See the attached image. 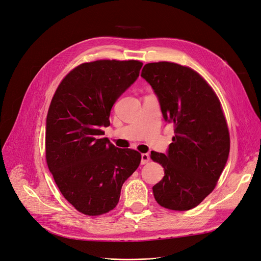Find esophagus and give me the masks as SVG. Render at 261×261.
Returning <instances> with one entry per match:
<instances>
[{"instance_id": "esophagus-1", "label": "esophagus", "mask_w": 261, "mask_h": 261, "mask_svg": "<svg viewBox=\"0 0 261 261\" xmlns=\"http://www.w3.org/2000/svg\"><path fill=\"white\" fill-rule=\"evenodd\" d=\"M150 161V155L149 153H142L141 154V164L145 165Z\"/></svg>"}]
</instances>
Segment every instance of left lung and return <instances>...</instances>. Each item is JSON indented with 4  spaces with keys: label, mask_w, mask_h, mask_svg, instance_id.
Segmentation results:
<instances>
[{
    "label": "left lung",
    "mask_w": 261,
    "mask_h": 261,
    "mask_svg": "<svg viewBox=\"0 0 261 261\" xmlns=\"http://www.w3.org/2000/svg\"><path fill=\"white\" fill-rule=\"evenodd\" d=\"M141 76L152 87L175 134L166 154L151 151L165 171L153 196L165 208L192 210L214 191L228 160L230 137L221 102L207 82L187 66L148 63Z\"/></svg>",
    "instance_id": "8db88e82"
}]
</instances>
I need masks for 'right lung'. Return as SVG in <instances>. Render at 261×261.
I'll return each instance as SVG.
<instances>
[{
	"label": "right lung",
	"mask_w": 261,
	"mask_h": 261,
	"mask_svg": "<svg viewBox=\"0 0 261 261\" xmlns=\"http://www.w3.org/2000/svg\"><path fill=\"white\" fill-rule=\"evenodd\" d=\"M137 60H97L72 69L58 86L46 116L45 158L56 185L87 216L117 205L141 154L102 138L113 105L138 79Z\"/></svg>",
	"instance_id": "obj_1"
}]
</instances>
